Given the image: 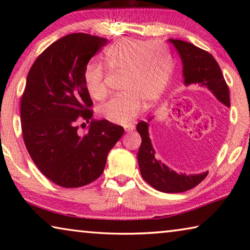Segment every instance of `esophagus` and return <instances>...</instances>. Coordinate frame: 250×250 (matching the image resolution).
<instances>
[{
	"instance_id": "1",
	"label": "esophagus",
	"mask_w": 250,
	"mask_h": 250,
	"mask_svg": "<svg viewBox=\"0 0 250 250\" xmlns=\"http://www.w3.org/2000/svg\"><path fill=\"white\" fill-rule=\"evenodd\" d=\"M134 125H125V132H132V131L134 130Z\"/></svg>"
}]
</instances>
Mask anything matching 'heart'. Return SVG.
I'll return each instance as SVG.
<instances>
[{
  "label": "heart",
  "mask_w": 250,
  "mask_h": 250,
  "mask_svg": "<svg viewBox=\"0 0 250 250\" xmlns=\"http://www.w3.org/2000/svg\"><path fill=\"white\" fill-rule=\"evenodd\" d=\"M104 64L109 70L124 73V94L100 105L99 113L104 119L119 125L132 121L140 113L142 103L147 105L162 95L173 68L171 55L162 46L130 40L105 48ZM104 76V67L98 62H90L84 67V86L96 100L107 96Z\"/></svg>",
  "instance_id": "heart-1"
}]
</instances>
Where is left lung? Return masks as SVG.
Instances as JSON below:
<instances>
[{"instance_id": "1", "label": "left lung", "mask_w": 250, "mask_h": 250, "mask_svg": "<svg viewBox=\"0 0 250 250\" xmlns=\"http://www.w3.org/2000/svg\"><path fill=\"white\" fill-rule=\"evenodd\" d=\"M174 45L183 64V77L186 86L197 83L213 92L227 107H230L229 89L224 79L221 67L215 58L204 49L188 42L168 40ZM151 119H149L150 121ZM142 142L138 152V163L141 175L152 188L164 193H181L195 188L205 179L208 172L201 174H179L154 156L155 151L149 137V124L140 121L137 125Z\"/></svg>"}]
</instances>
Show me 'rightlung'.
I'll use <instances>...</instances> for the list:
<instances>
[{"instance_id": "add662e5", "label": "right lung", "mask_w": 250, "mask_h": 250, "mask_svg": "<svg viewBox=\"0 0 250 250\" xmlns=\"http://www.w3.org/2000/svg\"><path fill=\"white\" fill-rule=\"evenodd\" d=\"M107 41L69 34L49 45L28 71L21 99L24 143L39 170L62 188L98 179L125 132L105 119H91L92 100L83 82L84 67ZM80 121L90 124L83 135L78 132Z\"/></svg>"}]
</instances>
